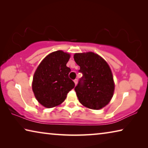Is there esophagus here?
Listing matches in <instances>:
<instances>
[{
    "label": "esophagus",
    "mask_w": 148,
    "mask_h": 148,
    "mask_svg": "<svg viewBox=\"0 0 148 148\" xmlns=\"http://www.w3.org/2000/svg\"><path fill=\"white\" fill-rule=\"evenodd\" d=\"M74 83H75V85H76L77 83V79H75L74 80Z\"/></svg>",
    "instance_id": "obj_1"
}]
</instances>
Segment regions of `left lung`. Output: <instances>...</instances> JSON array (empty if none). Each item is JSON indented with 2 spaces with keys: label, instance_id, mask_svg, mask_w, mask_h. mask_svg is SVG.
I'll return each instance as SVG.
<instances>
[{
  "label": "left lung",
  "instance_id": "left-lung-1",
  "mask_svg": "<svg viewBox=\"0 0 148 148\" xmlns=\"http://www.w3.org/2000/svg\"><path fill=\"white\" fill-rule=\"evenodd\" d=\"M74 59L82 77L75 87L77 98L84 106L99 110L109 103L114 94V83L108 64L92 52L76 53Z\"/></svg>",
  "mask_w": 148,
  "mask_h": 148
}]
</instances>
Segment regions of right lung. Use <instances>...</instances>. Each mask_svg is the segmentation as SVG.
Wrapping results in <instances>:
<instances>
[{"mask_svg": "<svg viewBox=\"0 0 148 148\" xmlns=\"http://www.w3.org/2000/svg\"><path fill=\"white\" fill-rule=\"evenodd\" d=\"M70 55L62 51L49 54L39 64L34 74L32 91L37 101L46 108L61 104L75 86L69 78L71 69L66 66Z\"/></svg>", "mask_w": 148, "mask_h": 148, "instance_id": "1", "label": "right lung"}]
</instances>
